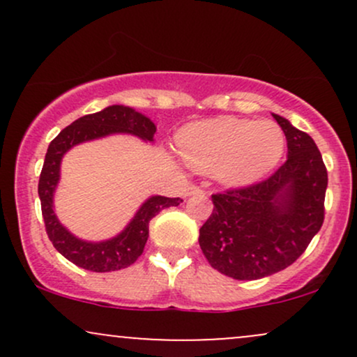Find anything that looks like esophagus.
<instances>
[{
  "instance_id": "1",
  "label": "esophagus",
  "mask_w": 357,
  "mask_h": 357,
  "mask_svg": "<svg viewBox=\"0 0 357 357\" xmlns=\"http://www.w3.org/2000/svg\"><path fill=\"white\" fill-rule=\"evenodd\" d=\"M203 190L199 186H195V184H192V186H190L186 190V196H191V195H203Z\"/></svg>"
}]
</instances>
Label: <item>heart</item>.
<instances>
[{
    "mask_svg": "<svg viewBox=\"0 0 357 357\" xmlns=\"http://www.w3.org/2000/svg\"><path fill=\"white\" fill-rule=\"evenodd\" d=\"M178 146L192 169L213 171L228 186H245L277 166L285 151V134L272 121L216 117L184 127Z\"/></svg>",
    "mask_w": 357,
    "mask_h": 357,
    "instance_id": "heart-1",
    "label": "heart"
}]
</instances>
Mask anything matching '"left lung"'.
Wrapping results in <instances>:
<instances>
[{"label":"left lung","instance_id":"left-lung-1","mask_svg":"<svg viewBox=\"0 0 357 357\" xmlns=\"http://www.w3.org/2000/svg\"><path fill=\"white\" fill-rule=\"evenodd\" d=\"M287 139V161L264 181L211 196L199 247L215 270L257 280L292 265L324 223L327 169L309 134L273 114Z\"/></svg>","mask_w":357,"mask_h":357}]
</instances>
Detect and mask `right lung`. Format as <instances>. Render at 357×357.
I'll use <instances>...</instances> for the list:
<instances>
[{
	"mask_svg": "<svg viewBox=\"0 0 357 357\" xmlns=\"http://www.w3.org/2000/svg\"><path fill=\"white\" fill-rule=\"evenodd\" d=\"M119 132L134 134L153 142L155 126L149 117L126 105H109L100 112L77 119L50 142L40 174L38 196L48 238L67 260L90 272H112L132 265L144 252L149 236V221L165 208L178 206L183 202L179 198L151 196L142 203L124 230L105 241H84L73 236L60 223L53 211V192L60 179V162L63 154L80 142Z\"/></svg>",
	"mask_w": 357,
	"mask_h": 357,
	"instance_id": "1",
	"label": "right lung"
}]
</instances>
